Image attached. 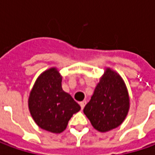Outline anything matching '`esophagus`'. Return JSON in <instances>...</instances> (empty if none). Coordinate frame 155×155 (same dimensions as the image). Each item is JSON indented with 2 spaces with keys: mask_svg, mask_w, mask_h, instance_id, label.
<instances>
[{
  "mask_svg": "<svg viewBox=\"0 0 155 155\" xmlns=\"http://www.w3.org/2000/svg\"><path fill=\"white\" fill-rule=\"evenodd\" d=\"M85 104H86V101H82V102H80V106H81V109H82V110L84 108Z\"/></svg>",
  "mask_w": 155,
  "mask_h": 155,
  "instance_id": "1",
  "label": "esophagus"
}]
</instances>
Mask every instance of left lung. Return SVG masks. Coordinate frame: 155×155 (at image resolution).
I'll list each match as a JSON object with an SVG mask.
<instances>
[{"mask_svg": "<svg viewBox=\"0 0 155 155\" xmlns=\"http://www.w3.org/2000/svg\"><path fill=\"white\" fill-rule=\"evenodd\" d=\"M130 100L122 78L112 69L105 68L84 113L93 128L107 132L117 128L128 116Z\"/></svg>", "mask_w": 155, "mask_h": 155, "instance_id": "obj_1", "label": "left lung"}]
</instances>
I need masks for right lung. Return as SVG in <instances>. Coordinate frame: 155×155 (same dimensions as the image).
Wrapping results in <instances>:
<instances>
[{"mask_svg": "<svg viewBox=\"0 0 155 155\" xmlns=\"http://www.w3.org/2000/svg\"><path fill=\"white\" fill-rule=\"evenodd\" d=\"M62 76L56 67L45 70L36 79L28 97V109L33 121L51 133L63 132L73 114L81 107L62 89Z\"/></svg>", "mask_w": 155, "mask_h": 155, "instance_id": "obj_1", "label": "right lung"}]
</instances>
